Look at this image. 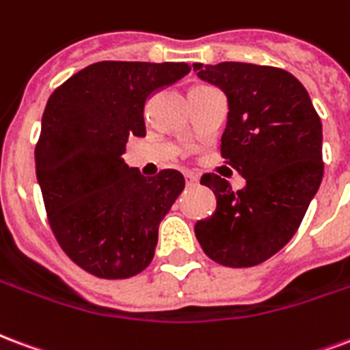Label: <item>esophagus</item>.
<instances>
[{
	"instance_id": "34e87169",
	"label": "esophagus",
	"mask_w": 350,
	"mask_h": 350,
	"mask_svg": "<svg viewBox=\"0 0 350 350\" xmlns=\"http://www.w3.org/2000/svg\"><path fill=\"white\" fill-rule=\"evenodd\" d=\"M185 178H186V186H196L198 183H200V178L196 177V175H192V173H186Z\"/></svg>"
}]
</instances>
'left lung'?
I'll return each instance as SVG.
<instances>
[{
  "label": "left lung",
  "mask_w": 350,
  "mask_h": 350,
  "mask_svg": "<svg viewBox=\"0 0 350 350\" xmlns=\"http://www.w3.org/2000/svg\"><path fill=\"white\" fill-rule=\"evenodd\" d=\"M193 70L228 96L221 157L246 178L233 192L226 178L203 175L216 211L193 231L213 261L256 267L293 239L317 193L323 124L304 85L283 68L226 61Z\"/></svg>",
  "instance_id": "8db88e82"
}]
</instances>
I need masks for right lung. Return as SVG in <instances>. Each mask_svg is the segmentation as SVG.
Here are the masks:
<instances>
[{
  "label": "right lung",
  "mask_w": 350,
  "mask_h": 350,
  "mask_svg": "<svg viewBox=\"0 0 350 350\" xmlns=\"http://www.w3.org/2000/svg\"><path fill=\"white\" fill-rule=\"evenodd\" d=\"M190 72L186 63L100 61L48 98L35 167L46 214L78 267L122 280L149 267L158 226L185 188L162 170L147 178L122 160L130 136H145V102Z\"/></svg>",
  "instance_id": "1"
}]
</instances>
